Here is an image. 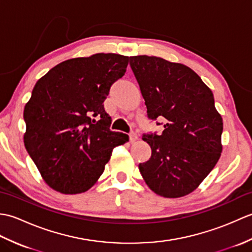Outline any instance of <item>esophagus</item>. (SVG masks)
Instances as JSON below:
<instances>
[{"label": "esophagus", "instance_id": "esophagus-1", "mask_svg": "<svg viewBox=\"0 0 252 252\" xmlns=\"http://www.w3.org/2000/svg\"><path fill=\"white\" fill-rule=\"evenodd\" d=\"M130 141L131 142H135L136 140H137V138H138V135L136 134V133L135 132H132V133H130Z\"/></svg>", "mask_w": 252, "mask_h": 252}]
</instances>
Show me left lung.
Returning <instances> with one entry per match:
<instances>
[{"label":"left lung","mask_w":252,"mask_h":252,"mask_svg":"<svg viewBox=\"0 0 252 252\" xmlns=\"http://www.w3.org/2000/svg\"><path fill=\"white\" fill-rule=\"evenodd\" d=\"M149 119H165L160 135L144 134L152 157L138 169L149 189L165 198L194 191L222 153L223 120L211 90L183 63L161 57H130ZM159 125V123H158Z\"/></svg>","instance_id":"left-lung-1"}]
</instances>
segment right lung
Listing matches in <instances>:
<instances>
[{
  "instance_id": "add662e5",
  "label": "right lung",
  "mask_w": 252,
  "mask_h": 252,
  "mask_svg": "<svg viewBox=\"0 0 252 252\" xmlns=\"http://www.w3.org/2000/svg\"><path fill=\"white\" fill-rule=\"evenodd\" d=\"M127 63V56L98 53L63 62L37 80L24 109V142L51 189L87 191L104 172L112 149L129 142V135L110 131L103 105Z\"/></svg>"
}]
</instances>
